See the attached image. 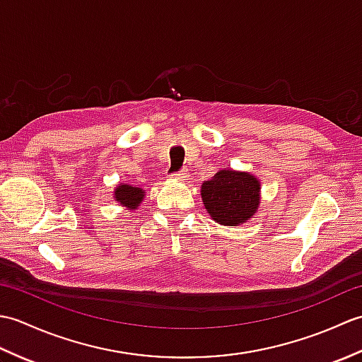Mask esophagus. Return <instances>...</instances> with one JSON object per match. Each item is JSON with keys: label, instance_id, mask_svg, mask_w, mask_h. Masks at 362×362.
Instances as JSON below:
<instances>
[{"label": "esophagus", "instance_id": "1", "mask_svg": "<svg viewBox=\"0 0 362 362\" xmlns=\"http://www.w3.org/2000/svg\"><path fill=\"white\" fill-rule=\"evenodd\" d=\"M173 177H175V179H180V180H188L189 173H188V169H180V171L173 173Z\"/></svg>", "mask_w": 362, "mask_h": 362}]
</instances>
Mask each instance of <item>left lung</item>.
<instances>
[{"label": "left lung", "instance_id": "obj_1", "mask_svg": "<svg viewBox=\"0 0 362 362\" xmlns=\"http://www.w3.org/2000/svg\"><path fill=\"white\" fill-rule=\"evenodd\" d=\"M202 201L219 224L240 226L258 209L259 182L247 173L224 169L202 183Z\"/></svg>", "mask_w": 362, "mask_h": 362}]
</instances>
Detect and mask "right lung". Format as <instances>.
Returning <instances> with one entry per match:
<instances>
[{
	"label": "right lung",
	"mask_w": 362,
	"mask_h": 362,
	"mask_svg": "<svg viewBox=\"0 0 362 362\" xmlns=\"http://www.w3.org/2000/svg\"><path fill=\"white\" fill-rule=\"evenodd\" d=\"M115 197L117 201L121 202L122 205L129 206V209H135L143 201V189L135 188V187H129V185H119L115 191Z\"/></svg>",
	"instance_id": "1"
}]
</instances>
